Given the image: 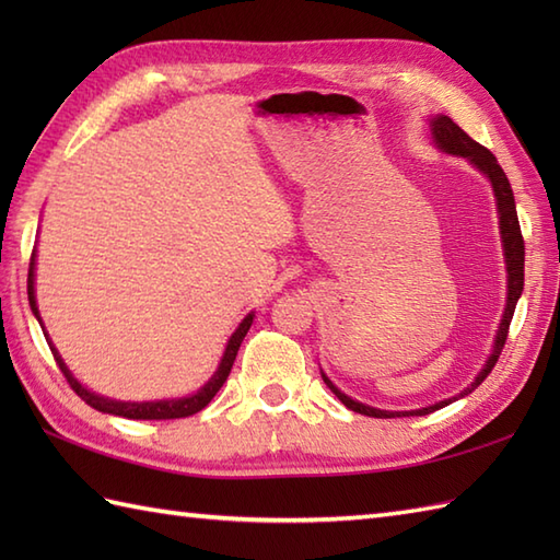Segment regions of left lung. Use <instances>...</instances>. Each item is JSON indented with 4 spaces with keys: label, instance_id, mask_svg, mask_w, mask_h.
Wrapping results in <instances>:
<instances>
[{
    "label": "left lung",
    "instance_id": "1",
    "mask_svg": "<svg viewBox=\"0 0 560 560\" xmlns=\"http://www.w3.org/2000/svg\"><path fill=\"white\" fill-rule=\"evenodd\" d=\"M431 135L435 147L445 153H452V156H462L467 159L471 165H477V168L489 177L491 185H493V195H495V207H498V219H501V237H503V253H505V271H508V301H505V311H503V319H501V327H498V335L493 341V351L489 355V361L481 368V373L477 375V380L467 387L462 389L457 397L452 399H443L438 404H431V407H423V409H413V411H383V409H373V407H365V404L355 401L351 397L343 395L341 389L335 387V383L323 373V380L327 383V387L335 392L339 397V401L343 407L355 411V413H363V416H373V419H401V416H425V413H433L435 409H443L447 404H452L455 399H462L471 395L474 389H477L489 373L493 371V365L501 359V351L505 347V339H508V329H510V319L515 315V305L517 299L522 295V287H525V241H522V231H520V221H517V209H515V197H513V187H510L508 175L503 173L501 165H498L493 153L481 147L479 141H474L467 132L459 125H455L450 120L447 115H438L431 120Z\"/></svg>",
    "mask_w": 560,
    "mask_h": 560
}]
</instances>
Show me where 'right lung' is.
<instances>
[{
	"label": "right lung",
	"instance_id": "1",
	"mask_svg": "<svg viewBox=\"0 0 560 560\" xmlns=\"http://www.w3.org/2000/svg\"><path fill=\"white\" fill-rule=\"evenodd\" d=\"M33 281H35V249H33V255H31V267H28V303H31L33 315L38 317V323L43 325L40 313H38V305H35V287H33ZM253 317H255V315L249 313V315L243 319V323L237 325V329L233 331V337L229 339V343H225V351H223V359H221V363H219V371L211 375V380H209V383H207L205 387H199V389L195 392V395H189V397H180V399H161V401H117V399H108V397L96 395V392L86 389V387H83V385L79 383V380H77L74 375H71V371H69V368H67L65 361H62V355H59L57 349L52 347L50 337L45 335V339H47V347H50V351H52V355H55L59 371H62V375L67 377L69 387L74 389L77 395L89 404V407L98 409V411H103V413L125 416V419L165 421V419H185V416H192V413L205 409L207 404L213 399V395H217V392L223 387L225 377H229V373H231L233 361H235V355H237V349H241V343H243V339H245V335H247V329H249V325H253ZM43 329H45V327H43Z\"/></svg>",
	"mask_w": 560,
	"mask_h": 560
}]
</instances>
